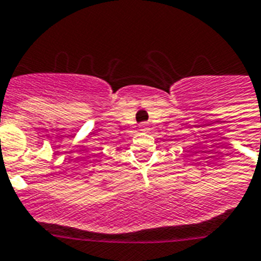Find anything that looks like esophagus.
<instances>
[{
  "instance_id": "obj_1",
  "label": "esophagus",
  "mask_w": 261,
  "mask_h": 261,
  "mask_svg": "<svg viewBox=\"0 0 261 261\" xmlns=\"http://www.w3.org/2000/svg\"><path fill=\"white\" fill-rule=\"evenodd\" d=\"M139 127H141V130H146V128H147V124L143 123V124H141V126H139Z\"/></svg>"
}]
</instances>
